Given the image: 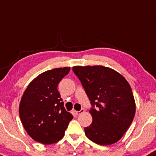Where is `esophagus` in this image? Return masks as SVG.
I'll list each match as a JSON object with an SVG mask.
<instances>
[{"instance_id":"obj_1","label":"esophagus","mask_w":156,"mask_h":156,"mask_svg":"<svg viewBox=\"0 0 156 156\" xmlns=\"http://www.w3.org/2000/svg\"><path fill=\"white\" fill-rule=\"evenodd\" d=\"M85 112V109L81 108V110H80V111H75V113L76 115H79V114H81V113H83V112Z\"/></svg>"}]
</instances>
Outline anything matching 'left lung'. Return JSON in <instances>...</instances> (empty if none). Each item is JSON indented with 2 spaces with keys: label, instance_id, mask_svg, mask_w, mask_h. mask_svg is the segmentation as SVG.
<instances>
[{
  "label": "left lung",
  "instance_id": "8db88e82",
  "mask_svg": "<svg viewBox=\"0 0 156 156\" xmlns=\"http://www.w3.org/2000/svg\"><path fill=\"white\" fill-rule=\"evenodd\" d=\"M92 106V123L85 128L87 137L94 143L108 145L123 136L133 121L135 102L132 88L122 75L108 67L75 66Z\"/></svg>",
  "mask_w": 156,
  "mask_h": 156
}]
</instances>
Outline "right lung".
Returning a JSON list of instances; mask_svg holds the SVG:
<instances>
[{
	"label": "right lung",
	"mask_w": 156,
	"mask_h": 156,
	"mask_svg": "<svg viewBox=\"0 0 156 156\" xmlns=\"http://www.w3.org/2000/svg\"><path fill=\"white\" fill-rule=\"evenodd\" d=\"M70 68L44 71L30 83L19 105L24 129L34 141L44 145L58 142L65 135L73 116L65 110L58 85Z\"/></svg>",
	"instance_id": "right-lung-1"
}]
</instances>
